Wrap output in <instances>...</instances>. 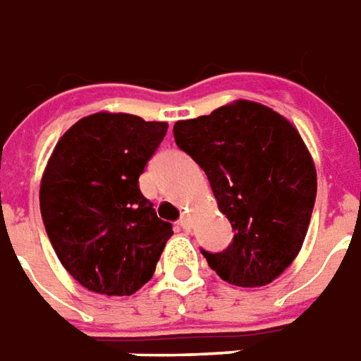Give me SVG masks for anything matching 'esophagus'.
Returning <instances> with one entry per match:
<instances>
[{"instance_id": "34e87169", "label": "esophagus", "mask_w": 361, "mask_h": 361, "mask_svg": "<svg viewBox=\"0 0 361 361\" xmlns=\"http://www.w3.org/2000/svg\"><path fill=\"white\" fill-rule=\"evenodd\" d=\"M178 226L183 227L185 231H190V217L188 216L180 217V219H178Z\"/></svg>"}]
</instances>
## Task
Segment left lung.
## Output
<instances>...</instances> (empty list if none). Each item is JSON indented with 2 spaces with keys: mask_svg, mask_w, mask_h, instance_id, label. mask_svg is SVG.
<instances>
[{
  "mask_svg": "<svg viewBox=\"0 0 361 361\" xmlns=\"http://www.w3.org/2000/svg\"><path fill=\"white\" fill-rule=\"evenodd\" d=\"M173 132L176 145L204 169L235 231L226 250H202L209 268L243 288L270 283L298 257L315 206V163L299 132L252 101L178 120Z\"/></svg>",
  "mask_w": 361,
  "mask_h": 361,
  "instance_id": "left-lung-1",
  "label": "left lung"
}]
</instances>
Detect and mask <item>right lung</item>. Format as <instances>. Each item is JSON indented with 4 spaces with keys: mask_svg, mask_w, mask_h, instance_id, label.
Masks as SVG:
<instances>
[{
    "mask_svg": "<svg viewBox=\"0 0 361 361\" xmlns=\"http://www.w3.org/2000/svg\"><path fill=\"white\" fill-rule=\"evenodd\" d=\"M167 122L85 116L60 137L40 183V214L62 267L83 288L132 295L152 280L173 226L140 190Z\"/></svg>",
    "mask_w": 361,
    "mask_h": 361,
    "instance_id": "right-lung-1",
    "label": "right lung"
}]
</instances>
